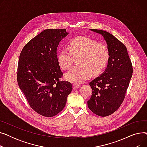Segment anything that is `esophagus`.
<instances>
[{
    "label": "esophagus",
    "instance_id": "1",
    "mask_svg": "<svg viewBox=\"0 0 147 147\" xmlns=\"http://www.w3.org/2000/svg\"><path fill=\"white\" fill-rule=\"evenodd\" d=\"M80 87V86L78 84H73V89H78Z\"/></svg>",
    "mask_w": 147,
    "mask_h": 147
}]
</instances>
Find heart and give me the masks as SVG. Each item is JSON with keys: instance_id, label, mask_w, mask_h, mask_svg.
Segmentation results:
<instances>
[{"instance_id": "b5f03b06", "label": "heart", "mask_w": 147, "mask_h": 147, "mask_svg": "<svg viewBox=\"0 0 147 147\" xmlns=\"http://www.w3.org/2000/svg\"><path fill=\"white\" fill-rule=\"evenodd\" d=\"M80 57L78 65L65 74L68 81L81 83L90 79L92 74L98 75L106 68L110 60L109 50L106 46L86 36L75 37L69 42V48H63L58 55L60 67L67 70L73 64L74 58Z\"/></svg>"}]
</instances>
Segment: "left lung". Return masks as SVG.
I'll use <instances>...</instances> for the list:
<instances>
[{"mask_svg":"<svg viewBox=\"0 0 147 147\" xmlns=\"http://www.w3.org/2000/svg\"><path fill=\"white\" fill-rule=\"evenodd\" d=\"M90 30L104 37L110 52V60L105 72L89 83L92 94L88 106L94 114L106 117L116 111L124 101L133 67L124 44L104 30Z\"/></svg>","mask_w":147,"mask_h":147,"instance_id":"8db88e82","label":"left lung"}]
</instances>
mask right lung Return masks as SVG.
Returning a JSON list of instances; mask_svg holds the SVG:
<instances>
[{
    "instance_id": "obj_1",
    "label": "right lung",
    "mask_w": 147,
    "mask_h": 147,
    "mask_svg": "<svg viewBox=\"0 0 147 147\" xmlns=\"http://www.w3.org/2000/svg\"><path fill=\"white\" fill-rule=\"evenodd\" d=\"M65 29L45 30L22 48L17 68V82L29 105L44 117H53L64 109L73 89L57 60L59 42L67 36Z\"/></svg>"
}]
</instances>
